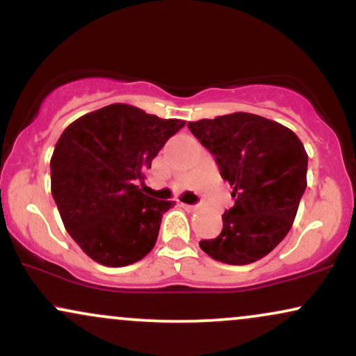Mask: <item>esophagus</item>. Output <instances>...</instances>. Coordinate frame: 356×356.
Masks as SVG:
<instances>
[{"label":"esophagus","mask_w":356,"mask_h":356,"mask_svg":"<svg viewBox=\"0 0 356 356\" xmlns=\"http://www.w3.org/2000/svg\"><path fill=\"white\" fill-rule=\"evenodd\" d=\"M181 206L184 207V209H187V211H195L197 209V204H184V202H181Z\"/></svg>","instance_id":"esophagus-1"}]
</instances>
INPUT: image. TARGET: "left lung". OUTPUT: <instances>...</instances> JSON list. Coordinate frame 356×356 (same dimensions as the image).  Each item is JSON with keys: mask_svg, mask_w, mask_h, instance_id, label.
<instances>
[{"mask_svg": "<svg viewBox=\"0 0 356 356\" xmlns=\"http://www.w3.org/2000/svg\"><path fill=\"white\" fill-rule=\"evenodd\" d=\"M187 127L214 155L234 197L220 234L199 246L220 263H254L291 229L306 189L308 154L293 130L254 113L202 118Z\"/></svg>", "mask_w": 356, "mask_h": 356, "instance_id": "left-lung-1", "label": "left lung"}]
</instances>
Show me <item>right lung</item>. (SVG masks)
Masks as SVG:
<instances>
[{
    "label": "right lung",
    "instance_id": "right-lung-1",
    "mask_svg": "<svg viewBox=\"0 0 356 356\" xmlns=\"http://www.w3.org/2000/svg\"><path fill=\"white\" fill-rule=\"evenodd\" d=\"M184 125L112 104L63 130L50 161L51 194L65 229L93 261L120 268L152 251L174 202L149 197L137 184Z\"/></svg>",
    "mask_w": 356,
    "mask_h": 356
}]
</instances>
